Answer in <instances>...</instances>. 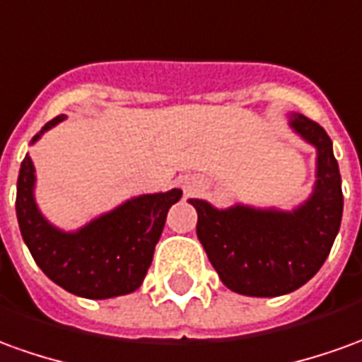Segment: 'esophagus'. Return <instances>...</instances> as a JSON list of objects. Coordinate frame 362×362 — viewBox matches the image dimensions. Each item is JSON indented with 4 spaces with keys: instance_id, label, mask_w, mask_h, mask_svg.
<instances>
[{
    "instance_id": "34e87169",
    "label": "esophagus",
    "mask_w": 362,
    "mask_h": 362,
    "mask_svg": "<svg viewBox=\"0 0 362 362\" xmlns=\"http://www.w3.org/2000/svg\"><path fill=\"white\" fill-rule=\"evenodd\" d=\"M182 188H184V192H186V194H192L194 189L198 188V184H196L194 180H186L184 184H182Z\"/></svg>"
}]
</instances>
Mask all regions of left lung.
<instances>
[{
	"mask_svg": "<svg viewBox=\"0 0 362 362\" xmlns=\"http://www.w3.org/2000/svg\"><path fill=\"white\" fill-rule=\"evenodd\" d=\"M292 127L317 148L315 192L292 214L235 206L216 209L189 199L198 211L199 243L225 286L237 294L274 298L290 294L322 269L343 216L339 164L325 129L294 115Z\"/></svg>",
	"mask_w": 362,
	"mask_h": 362,
	"instance_id": "left-lung-1",
	"label": "left lung"
}]
</instances>
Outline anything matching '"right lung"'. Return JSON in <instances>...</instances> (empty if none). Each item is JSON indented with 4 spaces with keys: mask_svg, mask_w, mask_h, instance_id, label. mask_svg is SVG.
Masks as SVG:
<instances>
[{
    "mask_svg": "<svg viewBox=\"0 0 362 362\" xmlns=\"http://www.w3.org/2000/svg\"><path fill=\"white\" fill-rule=\"evenodd\" d=\"M64 115L50 119L31 143ZM35 168L23 158L17 178L15 211L33 259L47 276L68 292L105 300L135 292L153 262L166 214L182 198V189L139 196L102 216L78 233H62L40 216L33 199Z\"/></svg>",
    "mask_w": 362,
    "mask_h": 362,
    "instance_id": "obj_1",
    "label": "right lung"
}]
</instances>
